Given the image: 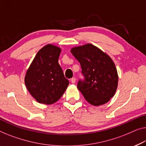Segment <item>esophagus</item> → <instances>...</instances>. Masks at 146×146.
Masks as SVG:
<instances>
[{
    "mask_svg": "<svg viewBox=\"0 0 146 146\" xmlns=\"http://www.w3.org/2000/svg\"><path fill=\"white\" fill-rule=\"evenodd\" d=\"M71 82H72L73 84H74V83H75V82H76V79L75 77H73L72 79H71Z\"/></svg>",
    "mask_w": 146,
    "mask_h": 146,
    "instance_id": "obj_1",
    "label": "esophagus"
}]
</instances>
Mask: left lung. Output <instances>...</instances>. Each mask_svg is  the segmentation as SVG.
I'll list each match as a JSON object with an SVG mask.
<instances>
[{"mask_svg":"<svg viewBox=\"0 0 146 146\" xmlns=\"http://www.w3.org/2000/svg\"><path fill=\"white\" fill-rule=\"evenodd\" d=\"M84 76L77 88L92 106L103 105L113 97L118 85V74L114 62L107 54L91 44L71 48Z\"/></svg>","mask_w":146,"mask_h":146,"instance_id":"left-lung-1","label":"left lung"}]
</instances>
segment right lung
Masks as SVG:
<instances>
[{
  "instance_id": "obj_1",
  "label": "right lung",
  "mask_w": 146,
  "mask_h": 146,
  "mask_svg": "<svg viewBox=\"0 0 146 146\" xmlns=\"http://www.w3.org/2000/svg\"><path fill=\"white\" fill-rule=\"evenodd\" d=\"M61 48L56 46H44L36 54L26 72V87L38 103H55L69 85L58 63Z\"/></svg>"
}]
</instances>
